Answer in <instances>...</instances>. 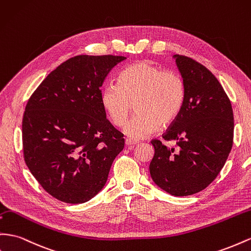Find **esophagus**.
<instances>
[{
	"label": "esophagus",
	"instance_id": "34e87169",
	"mask_svg": "<svg viewBox=\"0 0 251 251\" xmlns=\"http://www.w3.org/2000/svg\"><path fill=\"white\" fill-rule=\"evenodd\" d=\"M125 144H126V147H134L135 145H137V141H133V140H131V139L126 138V139L125 140Z\"/></svg>",
	"mask_w": 251,
	"mask_h": 251
}]
</instances>
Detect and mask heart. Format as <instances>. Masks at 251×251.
Wrapping results in <instances>:
<instances>
[{"instance_id": "b5f03b06", "label": "heart", "mask_w": 251, "mask_h": 251, "mask_svg": "<svg viewBox=\"0 0 251 251\" xmlns=\"http://www.w3.org/2000/svg\"><path fill=\"white\" fill-rule=\"evenodd\" d=\"M186 86L179 74L164 71L150 61L126 66L119 84L109 83L101 91V104L115 126H123L135 105L137 114L128 121L125 134L140 140L172 125L184 107Z\"/></svg>"}]
</instances>
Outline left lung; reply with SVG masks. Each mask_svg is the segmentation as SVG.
Wrapping results in <instances>:
<instances>
[{"instance_id": "obj_1", "label": "left lung", "mask_w": 251, "mask_h": 251, "mask_svg": "<svg viewBox=\"0 0 251 251\" xmlns=\"http://www.w3.org/2000/svg\"><path fill=\"white\" fill-rule=\"evenodd\" d=\"M173 58L185 82V103L162 136L176 141V148L151 141L155 153L150 174L167 193L187 196L204 190L224 167L232 148L234 121L231 102L213 74L191 58Z\"/></svg>"}]
</instances>
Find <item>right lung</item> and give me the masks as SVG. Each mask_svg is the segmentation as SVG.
Masks as SVG:
<instances>
[{"instance_id": "add662e5", "label": "right lung", "mask_w": 251, "mask_h": 251, "mask_svg": "<svg viewBox=\"0 0 251 251\" xmlns=\"http://www.w3.org/2000/svg\"><path fill=\"white\" fill-rule=\"evenodd\" d=\"M123 56L81 55L47 76L26 104L24 159L53 198L69 204L93 199L104 187L125 147L101 104V86Z\"/></svg>"}]
</instances>
